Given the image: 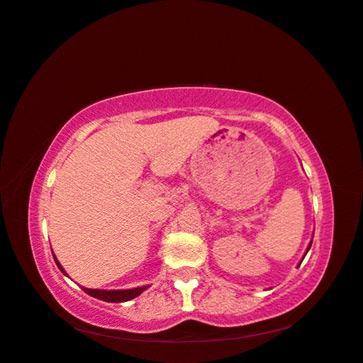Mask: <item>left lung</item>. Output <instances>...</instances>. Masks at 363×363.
<instances>
[{"instance_id": "1", "label": "left lung", "mask_w": 363, "mask_h": 363, "mask_svg": "<svg viewBox=\"0 0 363 363\" xmlns=\"http://www.w3.org/2000/svg\"><path fill=\"white\" fill-rule=\"evenodd\" d=\"M310 246H312V242H310V244H308V247H307V250H306V254L308 252V249H310ZM304 257H306V255H304ZM301 263H302V262H301Z\"/></svg>"}]
</instances>
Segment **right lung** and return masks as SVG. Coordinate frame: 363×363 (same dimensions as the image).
<instances>
[{
    "label": "right lung",
    "mask_w": 363,
    "mask_h": 363,
    "mask_svg": "<svg viewBox=\"0 0 363 363\" xmlns=\"http://www.w3.org/2000/svg\"><path fill=\"white\" fill-rule=\"evenodd\" d=\"M55 262L57 264V268L61 269L64 274H65L64 268L61 266V263L56 260V257H55ZM65 276H67V274H65ZM81 288H83L84 293H87L89 296H92V298H97L100 301H105V302H125V301H130V299L138 298V296L143 293L147 286L131 288V290H91V288H84V286H81Z\"/></svg>",
    "instance_id": "right-lung-1"
}]
</instances>
